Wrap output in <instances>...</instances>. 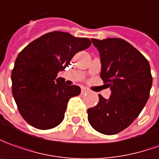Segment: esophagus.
I'll list each match as a JSON object with an SVG mask.
<instances>
[{
  "mask_svg": "<svg viewBox=\"0 0 159 159\" xmlns=\"http://www.w3.org/2000/svg\"><path fill=\"white\" fill-rule=\"evenodd\" d=\"M87 92H89L88 89L85 88V87H82V88H81V93H82V94H85V93H87Z\"/></svg>",
  "mask_w": 159,
  "mask_h": 159,
  "instance_id": "obj_1",
  "label": "esophagus"
}]
</instances>
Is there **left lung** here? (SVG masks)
<instances>
[{
	"instance_id": "1",
	"label": "left lung",
	"mask_w": 159,
	"mask_h": 159,
	"mask_svg": "<svg viewBox=\"0 0 159 159\" xmlns=\"http://www.w3.org/2000/svg\"><path fill=\"white\" fill-rule=\"evenodd\" d=\"M99 52L101 74L111 95L87 110L92 128L111 135L128 128L138 117L149 98L152 77L148 61L121 38H92Z\"/></svg>"
}]
</instances>
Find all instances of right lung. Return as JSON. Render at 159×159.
Wrapping results in <instances>:
<instances>
[{"label": "right lung", "instance_id": "right-lung-1", "mask_svg": "<svg viewBox=\"0 0 159 159\" xmlns=\"http://www.w3.org/2000/svg\"><path fill=\"white\" fill-rule=\"evenodd\" d=\"M92 44L86 38L52 31L29 43L19 54L12 72L13 95L19 111L38 129H50L63 121L68 100L80 95V87L67 85L60 71L73 56Z\"/></svg>", "mask_w": 159, "mask_h": 159}]
</instances>
